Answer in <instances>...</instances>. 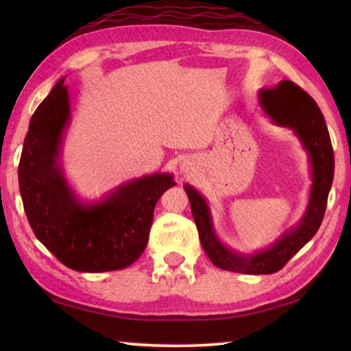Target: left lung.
I'll return each instance as SVG.
<instances>
[{
  "instance_id": "obj_1",
  "label": "left lung",
  "mask_w": 351,
  "mask_h": 351,
  "mask_svg": "<svg viewBox=\"0 0 351 351\" xmlns=\"http://www.w3.org/2000/svg\"><path fill=\"white\" fill-rule=\"evenodd\" d=\"M261 97H269L277 106V110H268L276 125L293 130L308 154L313 184L310 199L300 221L283 232L269 247L254 254L237 252L226 246L217 235L206 198L189 184L184 186L197 223L199 241L212 263L226 271L254 276L274 274L280 271L287 261L316 235L325 215L326 199L335 176V153L328 128L322 111L310 94L294 82L283 80L272 90H261Z\"/></svg>"
}]
</instances>
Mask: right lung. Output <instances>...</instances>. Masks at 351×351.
<instances>
[{
    "label": "right lung",
    "mask_w": 351,
    "mask_h": 351,
    "mask_svg": "<svg viewBox=\"0 0 351 351\" xmlns=\"http://www.w3.org/2000/svg\"><path fill=\"white\" fill-rule=\"evenodd\" d=\"M64 77L56 83L29 122L19 165L20 193L29 224L64 266L80 272L127 268L148 243L153 210L171 173L145 175L85 203L68 184L60 162L71 102Z\"/></svg>",
    "instance_id": "add662e5"
}]
</instances>
